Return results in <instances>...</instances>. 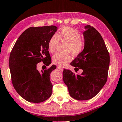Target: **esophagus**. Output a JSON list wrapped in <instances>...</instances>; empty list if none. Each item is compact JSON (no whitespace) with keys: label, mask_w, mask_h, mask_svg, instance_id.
Returning <instances> with one entry per match:
<instances>
[{"label":"esophagus","mask_w":122,"mask_h":122,"mask_svg":"<svg viewBox=\"0 0 122 122\" xmlns=\"http://www.w3.org/2000/svg\"><path fill=\"white\" fill-rule=\"evenodd\" d=\"M57 69L59 70L60 71H62L63 70H64V69H63V68H62V67L60 66H59V65L57 66Z\"/></svg>","instance_id":"34e87169"}]
</instances>
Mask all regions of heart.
Here are the masks:
<instances>
[{
	"mask_svg": "<svg viewBox=\"0 0 122 122\" xmlns=\"http://www.w3.org/2000/svg\"><path fill=\"white\" fill-rule=\"evenodd\" d=\"M60 42L68 43V51L74 55H77L83 50V40L81 38V35L76 29L65 27L62 28L58 34L53 35L48 42V50L53 53L56 50ZM72 60L70 55H65L61 53H56L53 56V62L61 66H64Z\"/></svg>",
	"mask_w": 122,
	"mask_h": 122,
	"instance_id": "obj_1",
	"label": "heart"
}]
</instances>
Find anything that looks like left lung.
<instances>
[{
    "mask_svg": "<svg viewBox=\"0 0 122 122\" xmlns=\"http://www.w3.org/2000/svg\"><path fill=\"white\" fill-rule=\"evenodd\" d=\"M84 29V49L71 63L75 71L82 69V73L63 71V81L70 96L79 100L92 99L100 91L107 82L110 66V54L101 35L89 25Z\"/></svg>",
    "mask_w": 122,
    "mask_h": 122,
    "instance_id": "left-lung-1",
    "label": "left lung"
}]
</instances>
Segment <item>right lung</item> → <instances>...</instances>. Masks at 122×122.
<instances>
[{"label":"right lung","mask_w":122,"mask_h":122,"mask_svg":"<svg viewBox=\"0 0 122 122\" xmlns=\"http://www.w3.org/2000/svg\"><path fill=\"white\" fill-rule=\"evenodd\" d=\"M57 27H31L19 36L9 58L11 80L17 93L25 100L38 103L46 100L52 93L50 75L56 66L39 72L38 63L43 61L49 66L51 59L48 51L49 41Z\"/></svg>","instance_id":"1"}]
</instances>
